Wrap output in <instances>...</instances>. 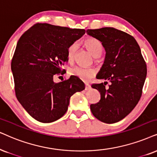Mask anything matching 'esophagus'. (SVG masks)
Segmentation results:
<instances>
[{
    "instance_id": "1",
    "label": "esophagus",
    "mask_w": 157,
    "mask_h": 157,
    "mask_svg": "<svg viewBox=\"0 0 157 157\" xmlns=\"http://www.w3.org/2000/svg\"><path fill=\"white\" fill-rule=\"evenodd\" d=\"M90 88H91L90 85H89V84H88V83H85V90H90Z\"/></svg>"
}]
</instances>
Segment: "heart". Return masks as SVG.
Wrapping results in <instances>:
<instances>
[{"label": "heart", "instance_id": "1", "mask_svg": "<svg viewBox=\"0 0 157 157\" xmlns=\"http://www.w3.org/2000/svg\"><path fill=\"white\" fill-rule=\"evenodd\" d=\"M86 48L92 53L94 57H99L103 53V45L99 40L93 37H87L83 41ZM77 49L78 43L75 42L69 45L67 48V56L69 61H72L75 59ZM96 69L92 67H83L80 66L74 67L69 69V74L73 76H76L81 80L88 82L91 78L96 75Z\"/></svg>", "mask_w": 157, "mask_h": 157}]
</instances>
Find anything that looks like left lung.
Wrapping results in <instances>:
<instances>
[{
    "label": "left lung",
    "instance_id": "left-lung-1",
    "mask_svg": "<svg viewBox=\"0 0 157 157\" xmlns=\"http://www.w3.org/2000/svg\"><path fill=\"white\" fill-rule=\"evenodd\" d=\"M88 35L101 41L106 51L104 64L97 79L105 82L93 84L101 93L97 104L90 105L93 116L107 124L117 122L128 115L142 95L147 67L140 48L133 37L113 27L88 29Z\"/></svg>",
    "mask_w": 157,
    "mask_h": 157
}]
</instances>
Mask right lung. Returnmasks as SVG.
I'll return each instance as SVG.
<instances>
[{
    "label": "right lung",
    "instance_id": "right-lung-1",
    "mask_svg": "<svg viewBox=\"0 0 157 157\" xmlns=\"http://www.w3.org/2000/svg\"><path fill=\"white\" fill-rule=\"evenodd\" d=\"M85 33L47 23H37L21 35L11 61L16 96L32 117L49 123L68 109L70 97L85 89L76 76L56 83L53 76L68 61L69 45Z\"/></svg>",
    "mask_w": 157,
    "mask_h": 157
}]
</instances>
